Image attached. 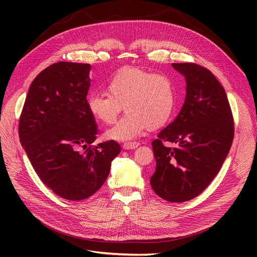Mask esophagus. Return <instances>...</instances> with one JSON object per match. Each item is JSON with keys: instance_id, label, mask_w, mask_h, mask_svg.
I'll return each instance as SVG.
<instances>
[{"instance_id": "esophagus-1", "label": "esophagus", "mask_w": 257, "mask_h": 257, "mask_svg": "<svg viewBox=\"0 0 257 257\" xmlns=\"http://www.w3.org/2000/svg\"><path fill=\"white\" fill-rule=\"evenodd\" d=\"M140 144L137 143V142H128V143H124L123 145V148L125 150H130V149H136V148H138Z\"/></svg>"}]
</instances>
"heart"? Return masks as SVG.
Instances as JSON below:
<instances>
[{
  "mask_svg": "<svg viewBox=\"0 0 257 257\" xmlns=\"http://www.w3.org/2000/svg\"><path fill=\"white\" fill-rule=\"evenodd\" d=\"M107 93H91L87 100L90 114L104 125L113 124L124 108L125 115L107 132V138L126 141L148 128L166 125L173 115L176 92L172 79L136 66L116 71L104 82Z\"/></svg>",
  "mask_w": 257,
  "mask_h": 257,
  "instance_id": "1",
  "label": "heart"
}]
</instances>
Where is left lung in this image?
Masks as SVG:
<instances>
[{
	"mask_svg": "<svg viewBox=\"0 0 257 257\" xmlns=\"http://www.w3.org/2000/svg\"><path fill=\"white\" fill-rule=\"evenodd\" d=\"M185 77L186 97L177 117L152 142L156 169L153 191L170 202L199 196L217 176L234 136L225 89L197 63H173Z\"/></svg>",
	"mask_w": 257,
	"mask_h": 257,
	"instance_id": "8db88e82",
	"label": "left lung"
}]
</instances>
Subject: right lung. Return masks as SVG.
Instances as JSON below:
<instances>
[{"instance_id": "1", "label": "right lung", "mask_w": 257, "mask_h": 257, "mask_svg": "<svg viewBox=\"0 0 257 257\" xmlns=\"http://www.w3.org/2000/svg\"><path fill=\"white\" fill-rule=\"evenodd\" d=\"M90 64L60 61L33 80L20 116L22 146L40 180L57 196L83 200L96 193L120 152L98 136L86 96Z\"/></svg>"}]
</instances>
